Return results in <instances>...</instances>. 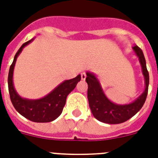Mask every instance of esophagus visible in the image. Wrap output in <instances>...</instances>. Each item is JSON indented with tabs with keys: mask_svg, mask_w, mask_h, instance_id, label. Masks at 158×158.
Returning a JSON list of instances; mask_svg holds the SVG:
<instances>
[{
	"mask_svg": "<svg viewBox=\"0 0 158 158\" xmlns=\"http://www.w3.org/2000/svg\"><path fill=\"white\" fill-rule=\"evenodd\" d=\"M86 74L84 72H83V73H81V79H82V80H85L86 79Z\"/></svg>",
	"mask_w": 158,
	"mask_h": 158,
	"instance_id": "obj_1",
	"label": "esophagus"
}]
</instances>
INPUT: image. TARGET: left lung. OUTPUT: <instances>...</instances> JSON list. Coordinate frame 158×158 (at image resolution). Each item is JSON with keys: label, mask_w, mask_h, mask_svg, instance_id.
Wrapping results in <instances>:
<instances>
[{"label": "left lung", "mask_w": 158, "mask_h": 158, "mask_svg": "<svg viewBox=\"0 0 158 158\" xmlns=\"http://www.w3.org/2000/svg\"><path fill=\"white\" fill-rule=\"evenodd\" d=\"M132 50L138 58L141 67V71L144 79V90L141 95L132 103L118 104L112 102L107 97L102 88L97 76L92 72L87 71L86 82L87 83V99L92 115L96 120L106 124H120L129 120L142 108L148 94L149 83V72L147 71L146 62L143 51L140 47L135 45Z\"/></svg>", "instance_id": "1"}]
</instances>
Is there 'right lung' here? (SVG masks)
<instances>
[{
    "label": "right lung",
    "mask_w": 158,
    "mask_h": 158,
    "mask_svg": "<svg viewBox=\"0 0 158 158\" xmlns=\"http://www.w3.org/2000/svg\"><path fill=\"white\" fill-rule=\"evenodd\" d=\"M34 39L25 42L14 56V62L10 66L8 76V86L12 104L15 109L22 116L31 121L37 123L51 122L59 117L66 104L67 95L76 87L77 83L81 79V75H77L75 78L63 82L57 86L50 93L44 97L37 99H30L22 97L16 91L14 84V70L16 61L19 54L22 53L25 46L30 44Z\"/></svg>",
    "instance_id": "add662e5"
}]
</instances>
